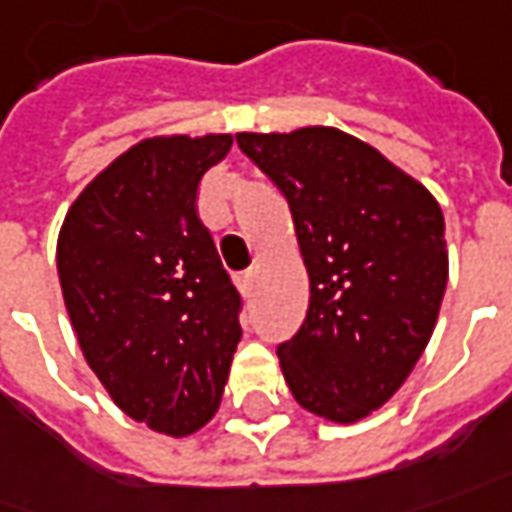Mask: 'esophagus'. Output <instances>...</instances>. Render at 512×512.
Wrapping results in <instances>:
<instances>
[{"label":"esophagus","instance_id":"1","mask_svg":"<svg viewBox=\"0 0 512 512\" xmlns=\"http://www.w3.org/2000/svg\"><path fill=\"white\" fill-rule=\"evenodd\" d=\"M255 277H257V269L243 271L241 277H238V285H241L243 294H249V291H252V285H255Z\"/></svg>","mask_w":512,"mask_h":512}]
</instances>
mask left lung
<instances>
[{"mask_svg":"<svg viewBox=\"0 0 512 512\" xmlns=\"http://www.w3.org/2000/svg\"><path fill=\"white\" fill-rule=\"evenodd\" d=\"M291 207L311 300L277 347L294 401L330 423L373 415L403 387L448 283L437 198L364 139L330 125L235 134Z\"/></svg>","mask_w":512,"mask_h":512,"instance_id":"obj_1","label":"left lung"}]
</instances>
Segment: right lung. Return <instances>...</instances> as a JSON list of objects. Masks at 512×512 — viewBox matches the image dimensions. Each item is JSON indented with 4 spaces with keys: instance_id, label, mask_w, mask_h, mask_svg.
<instances>
[{
    "instance_id": "1",
    "label": "right lung",
    "mask_w": 512,
    "mask_h": 512,
    "mask_svg": "<svg viewBox=\"0 0 512 512\" xmlns=\"http://www.w3.org/2000/svg\"><path fill=\"white\" fill-rule=\"evenodd\" d=\"M232 134L131 145L66 210L58 280L83 358L125 415L187 437L210 423L241 342V297L201 224V176Z\"/></svg>"
}]
</instances>
